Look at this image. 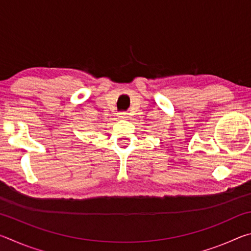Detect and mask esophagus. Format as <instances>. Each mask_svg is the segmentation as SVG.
I'll list each match as a JSON object with an SVG mask.
<instances>
[{
	"label": "esophagus",
	"mask_w": 251,
	"mask_h": 251,
	"mask_svg": "<svg viewBox=\"0 0 251 251\" xmlns=\"http://www.w3.org/2000/svg\"><path fill=\"white\" fill-rule=\"evenodd\" d=\"M118 118H120V120H127V118H128V115H127V113L125 112H122L118 114Z\"/></svg>",
	"instance_id": "obj_1"
}]
</instances>
